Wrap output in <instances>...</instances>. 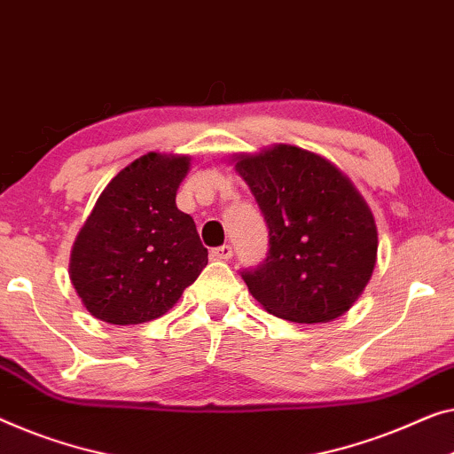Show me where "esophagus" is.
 Instances as JSON below:
<instances>
[{"label":"esophagus","instance_id":"34e87169","mask_svg":"<svg viewBox=\"0 0 454 454\" xmlns=\"http://www.w3.org/2000/svg\"><path fill=\"white\" fill-rule=\"evenodd\" d=\"M211 255H213V260H231L233 247L231 246H219V247L213 249Z\"/></svg>","mask_w":454,"mask_h":454}]
</instances>
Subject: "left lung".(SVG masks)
<instances>
[{
	"label": "left lung",
	"mask_w": 454,
	"mask_h": 454,
	"mask_svg": "<svg viewBox=\"0 0 454 454\" xmlns=\"http://www.w3.org/2000/svg\"><path fill=\"white\" fill-rule=\"evenodd\" d=\"M268 225L270 249L241 278L268 313L297 324L344 315L377 264V225L363 196L332 161L294 145L235 155Z\"/></svg>",
	"instance_id": "left-lung-1"
}]
</instances>
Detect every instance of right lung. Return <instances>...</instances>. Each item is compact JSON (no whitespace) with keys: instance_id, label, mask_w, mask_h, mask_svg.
<instances>
[{"instance_id":"1","label":"right lung","mask_w":454,"mask_h":454,"mask_svg":"<svg viewBox=\"0 0 454 454\" xmlns=\"http://www.w3.org/2000/svg\"><path fill=\"white\" fill-rule=\"evenodd\" d=\"M188 155H141L121 169L77 233L69 278L96 319L135 325L168 313L199 278L208 252L176 207Z\"/></svg>"}]
</instances>
